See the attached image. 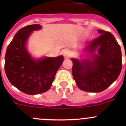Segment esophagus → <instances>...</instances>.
Returning <instances> with one entry per match:
<instances>
[{"instance_id": "esophagus-1", "label": "esophagus", "mask_w": 126, "mask_h": 126, "mask_svg": "<svg viewBox=\"0 0 126 126\" xmlns=\"http://www.w3.org/2000/svg\"><path fill=\"white\" fill-rule=\"evenodd\" d=\"M63 55H64V57L68 58V57H71V52L70 50H68V49H64V50L63 51Z\"/></svg>"}]
</instances>
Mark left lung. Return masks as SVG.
I'll return each instance as SVG.
<instances>
[{
	"label": "left lung",
	"mask_w": 126,
	"mask_h": 126,
	"mask_svg": "<svg viewBox=\"0 0 126 126\" xmlns=\"http://www.w3.org/2000/svg\"><path fill=\"white\" fill-rule=\"evenodd\" d=\"M101 36L88 43L83 51L87 58H71L72 76L77 87L87 92L99 93L110 87L122 69L121 47L109 32L97 30Z\"/></svg>",
	"instance_id": "obj_1"
}]
</instances>
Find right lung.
Segmentation results:
<instances>
[{"label":"right lung","mask_w":126,"mask_h":126,"mask_svg":"<svg viewBox=\"0 0 126 126\" xmlns=\"http://www.w3.org/2000/svg\"><path fill=\"white\" fill-rule=\"evenodd\" d=\"M42 28L39 24L20 29L8 46L5 57V71L10 83L22 92L30 95L43 93L51 87L63 56L44 57L35 59L26 47L33 31Z\"/></svg>","instance_id":"1"}]
</instances>
